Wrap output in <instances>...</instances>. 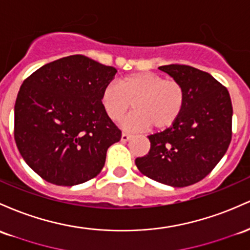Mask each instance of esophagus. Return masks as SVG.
Returning a JSON list of instances; mask_svg holds the SVG:
<instances>
[{
  "label": "esophagus",
  "mask_w": 250,
  "mask_h": 250,
  "mask_svg": "<svg viewBox=\"0 0 250 250\" xmlns=\"http://www.w3.org/2000/svg\"><path fill=\"white\" fill-rule=\"evenodd\" d=\"M130 139H131V135H130V134L122 133V135H121V141H122V142H127V141H129Z\"/></svg>",
  "instance_id": "34e87169"
}]
</instances>
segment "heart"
Masks as SVG:
<instances>
[{"label":"heart","instance_id":"b5f03b06","mask_svg":"<svg viewBox=\"0 0 250 250\" xmlns=\"http://www.w3.org/2000/svg\"><path fill=\"white\" fill-rule=\"evenodd\" d=\"M185 89L174 79H164L154 72H135L108 84L101 92V104L106 116L119 121L131 106L135 109L125 121L129 129H145L152 125L165 130L183 114Z\"/></svg>","mask_w":250,"mask_h":250}]
</instances>
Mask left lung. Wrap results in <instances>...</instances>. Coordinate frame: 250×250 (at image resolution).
<instances>
[{"label":"left lung","instance_id":"obj_1","mask_svg":"<svg viewBox=\"0 0 250 250\" xmlns=\"http://www.w3.org/2000/svg\"><path fill=\"white\" fill-rule=\"evenodd\" d=\"M159 70L183 85L185 108L173 125L148 136L149 152L135 164L155 182L184 188L204 179L226 154L232 134L231 100L226 86L198 68L172 64Z\"/></svg>","mask_w":250,"mask_h":250}]
</instances>
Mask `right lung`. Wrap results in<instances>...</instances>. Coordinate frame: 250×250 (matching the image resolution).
Wrapping results in <instances>:
<instances>
[{
	"label": "right lung",
	"mask_w": 250,
	"mask_h": 250,
	"mask_svg": "<svg viewBox=\"0 0 250 250\" xmlns=\"http://www.w3.org/2000/svg\"><path fill=\"white\" fill-rule=\"evenodd\" d=\"M116 72L76 54L24 79L14 108V138L27 165L46 182L73 186L102 171L106 150L121 140L101 104Z\"/></svg>",
	"instance_id": "1"
}]
</instances>
